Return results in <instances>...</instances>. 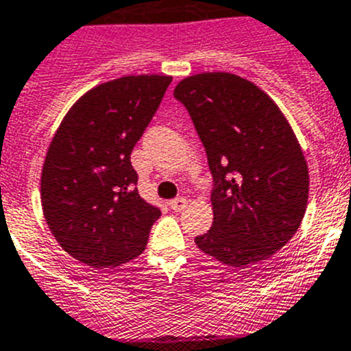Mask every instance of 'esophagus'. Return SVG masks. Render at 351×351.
I'll return each mask as SVG.
<instances>
[{"label":"esophagus","instance_id":"esophagus-1","mask_svg":"<svg viewBox=\"0 0 351 351\" xmlns=\"http://www.w3.org/2000/svg\"><path fill=\"white\" fill-rule=\"evenodd\" d=\"M169 205L173 212H181V210H184L186 205H188V199L182 198V196H179V198H173Z\"/></svg>","mask_w":351,"mask_h":351}]
</instances>
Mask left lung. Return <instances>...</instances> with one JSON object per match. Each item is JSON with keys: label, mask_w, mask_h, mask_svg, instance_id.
I'll list each match as a JSON object with an SVG mask.
<instances>
[{"label": "left lung", "mask_w": 351, "mask_h": 351, "mask_svg": "<svg viewBox=\"0 0 351 351\" xmlns=\"http://www.w3.org/2000/svg\"><path fill=\"white\" fill-rule=\"evenodd\" d=\"M205 146L213 178L203 253L245 269L298 231L308 202V167L291 125L258 86L229 72H203L173 89Z\"/></svg>", "instance_id": "obj_1"}]
</instances>
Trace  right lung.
Here are the masks:
<instances>
[{"label":"right lung","mask_w":351,"mask_h":351,"mask_svg":"<svg viewBox=\"0 0 351 351\" xmlns=\"http://www.w3.org/2000/svg\"><path fill=\"white\" fill-rule=\"evenodd\" d=\"M170 75H128L82 95L56 129L41 173L46 223L63 250L93 269L141 255L160 210L139 196L131 165Z\"/></svg>","instance_id":"1"}]
</instances>
